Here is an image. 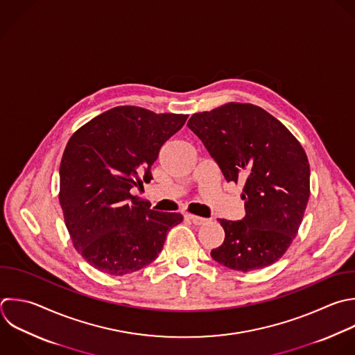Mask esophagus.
<instances>
[{
    "label": "esophagus",
    "instance_id": "34e87169",
    "mask_svg": "<svg viewBox=\"0 0 355 355\" xmlns=\"http://www.w3.org/2000/svg\"><path fill=\"white\" fill-rule=\"evenodd\" d=\"M186 218H187V219H190V220H191L194 225H197V226L204 225V223H207V222H208V219L201 218V216H197V215H191V214H187V215H186Z\"/></svg>",
    "mask_w": 355,
    "mask_h": 355
}]
</instances>
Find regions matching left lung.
I'll list each match as a JSON object with an SVG mask.
<instances>
[{
    "label": "left lung",
    "instance_id": "8db88e82",
    "mask_svg": "<svg viewBox=\"0 0 355 355\" xmlns=\"http://www.w3.org/2000/svg\"><path fill=\"white\" fill-rule=\"evenodd\" d=\"M187 126L226 182L244 184L245 216L218 219L225 240L211 257L241 272L272 265L290 247L308 204L309 164L304 148L284 125L252 104L229 103L194 114Z\"/></svg>",
    "mask_w": 355,
    "mask_h": 355
}]
</instances>
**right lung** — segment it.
I'll return each mask as SVG.
<instances>
[{
	"instance_id": "right-lung-1",
	"label": "right lung",
	"mask_w": 355,
	"mask_h": 355,
	"mask_svg": "<svg viewBox=\"0 0 355 355\" xmlns=\"http://www.w3.org/2000/svg\"><path fill=\"white\" fill-rule=\"evenodd\" d=\"M189 115L112 108L76 130L60 166V202L73 247L96 269L122 276L151 263L183 216L130 194L151 180L161 147Z\"/></svg>"
}]
</instances>
